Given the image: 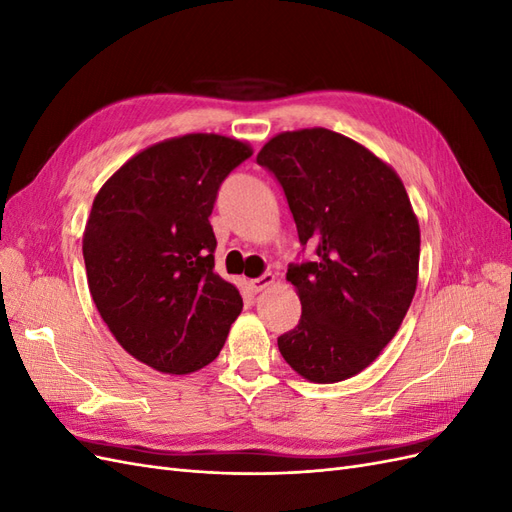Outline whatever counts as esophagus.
<instances>
[{"instance_id": "34e87169", "label": "esophagus", "mask_w": 512, "mask_h": 512, "mask_svg": "<svg viewBox=\"0 0 512 512\" xmlns=\"http://www.w3.org/2000/svg\"><path fill=\"white\" fill-rule=\"evenodd\" d=\"M273 282H275V275L273 273H262L260 277H256V280L250 282V288L254 292H262L265 288H269Z\"/></svg>"}]
</instances>
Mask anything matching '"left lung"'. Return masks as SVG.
Listing matches in <instances>:
<instances>
[{
    "instance_id": "8db88e82",
    "label": "left lung",
    "mask_w": 512,
    "mask_h": 512,
    "mask_svg": "<svg viewBox=\"0 0 512 512\" xmlns=\"http://www.w3.org/2000/svg\"><path fill=\"white\" fill-rule=\"evenodd\" d=\"M256 162L282 185L299 243L316 254L288 265L301 320L277 348L307 380H346L376 361L414 297L421 232L404 183L324 128L277 134Z\"/></svg>"
}]
</instances>
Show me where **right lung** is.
Returning <instances> with one entry per match:
<instances>
[{"label": "right lung", "instance_id": "right-lung-1", "mask_svg": "<svg viewBox=\"0 0 512 512\" xmlns=\"http://www.w3.org/2000/svg\"><path fill=\"white\" fill-rule=\"evenodd\" d=\"M250 156L220 134L170 138L123 164L91 207V297L117 342L164 374L209 365L241 314L239 290L213 271L209 215L224 179Z\"/></svg>", "mask_w": 512, "mask_h": 512}]
</instances>
